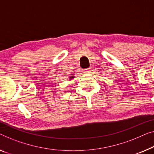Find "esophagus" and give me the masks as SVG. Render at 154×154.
Returning <instances> with one entry per match:
<instances>
[{
	"label": "esophagus",
	"instance_id": "esophagus-1",
	"mask_svg": "<svg viewBox=\"0 0 154 154\" xmlns=\"http://www.w3.org/2000/svg\"><path fill=\"white\" fill-rule=\"evenodd\" d=\"M90 68H86V69L84 70V73H88L89 72H90Z\"/></svg>",
	"mask_w": 154,
	"mask_h": 154
}]
</instances>
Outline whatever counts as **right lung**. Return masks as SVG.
Segmentation results:
<instances>
[{
    "mask_svg": "<svg viewBox=\"0 0 154 154\" xmlns=\"http://www.w3.org/2000/svg\"><path fill=\"white\" fill-rule=\"evenodd\" d=\"M73 78H75V76H73V75H72V76H70V77H69V79H72Z\"/></svg>",
    "mask_w": 154,
    "mask_h": 154,
    "instance_id": "obj_1",
    "label": "right lung"
}]
</instances>
